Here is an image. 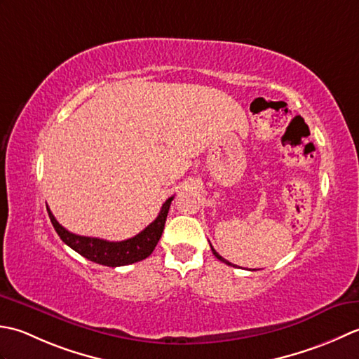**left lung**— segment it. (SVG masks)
<instances>
[{"label": "left lung", "instance_id": "left-lung-1", "mask_svg": "<svg viewBox=\"0 0 359 359\" xmlns=\"http://www.w3.org/2000/svg\"><path fill=\"white\" fill-rule=\"evenodd\" d=\"M210 250H212V252H214V255H215V257L218 259V260H220V262H223V263H226V265H229V266H236V265H232V263L231 262H228V260H226V259H223L222 257V255L220 254H218L215 250H214V248H212V245H210Z\"/></svg>", "mask_w": 359, "mask_h": 359}]
</instances>
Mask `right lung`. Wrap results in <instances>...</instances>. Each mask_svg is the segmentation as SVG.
<instances>
[{"label":"right lung","instance_id":"right-lung-1","mask_svg":"<svg viewBox=\"0 0 359 359\" xmlns=\"http://www.w3.org/2000/svg\"><path fill=\"white\" fill-rule=\"evenodd\" d=\"M172 200L173 196H170L169 200H165L158 217L155 218V222H151L147 228L139 232L137 236L122 241H108L96 237L77 236V233H72L68 229H65L63 226L55 220V217L53 215V212H50L48 206L46 209L50 218V223H53L58 237H60L65 243L80 255H83L88 260L99 263V265L114 268L141 262L144 259H147L153 252L161 236H163L165 218L167 214H169Z\"/></svg>","mask_w":359,"mask_h":359}]
</instances>
